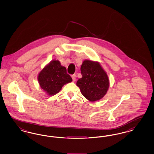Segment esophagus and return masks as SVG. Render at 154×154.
<instances>
[{
	"instance_id": "esophagus-1",
	"label": "esophagus",
	"mask_w": 154,
	"mask_h": 154,
	"mask_svg": "<svg viewBox=\"0 0 154 154\" xmlns=\"http://www.w3.org/2000/svg\"><path fill=\"white\" fill-rule=\"evenodd\" d=\"M72 77L73 81H75V79H76V75H75V74H73V75H72Z\"/></svg>"
}]
</instances>
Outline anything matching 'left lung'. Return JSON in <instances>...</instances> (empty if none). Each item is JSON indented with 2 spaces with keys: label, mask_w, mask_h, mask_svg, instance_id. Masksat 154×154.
<instances>
[{
  "label": "left lung",
  "mask_w": 154,
  "mask_h": 154,
  "mask_svg": "<svg viewBox=\"0 0 154 154\" xmlns=\"http://www.w3.org/2000/svg\"><path fill=\"white\" fill-rule=\"evenodd\" d=\"M82 77L77 82L81 92L91 102L102 99L109 87V80L99 62L85 60L81 66Z\"/></svg>",
  "instance_id": "obj_1"
}]
</instances>
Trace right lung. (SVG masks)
Returning a JSON list of instances; mask_svg holds the SVG:
<instances>
[{
	"label": "right lung",
	"instance_id": "obj_1",
	"mask_svg": "<svg viewBox=\"0 0 154 154\" xmlns=\"http://www.w3.org/2000/svg\"><path fill=\"white\" fill-rule=\"evenodd\" d=\"M40 87L48 95H54L58 93L62 87L72 81L67 73L66 67L61 66L59 60H54L44 67L38 75Z\"/></svg>",
	"mask_w": 154,
	"mask_h": 154
}]
</instances>
